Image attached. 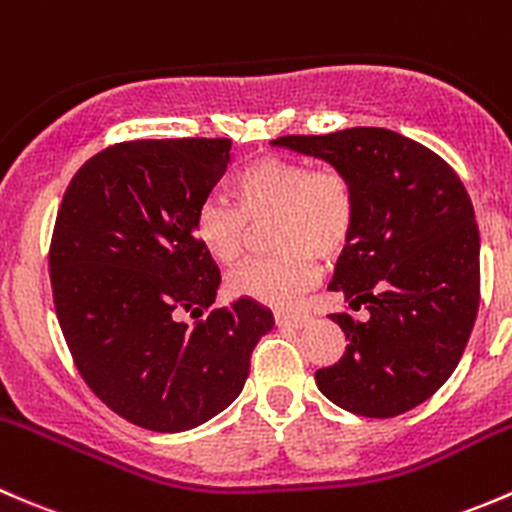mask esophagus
I'll use <instances>...</instances> for the list:
<instances>
[{
	"label": "esophagus",
	"mask_w": 512,
	"mask_h": 512,
	"mask_svg": "<svg viewBox=\"0 0 512 512\" xmlns=\"http://www.w3.org/2000/svg\"><path fill=\"white\" fill-rule=\"evenodd\" d=\"M310 323L308 315L303 313H288V310H278L276 313V325L283 330H300Z\"/></svg>",
	"instance_id": "34e87169"
}]
</instances>
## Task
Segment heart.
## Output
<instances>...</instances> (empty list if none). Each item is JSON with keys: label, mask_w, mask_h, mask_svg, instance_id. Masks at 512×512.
Instances as JSON below:
<instances>
[{"label": "heart", "mask_w": 512, "mask_h": 512, "mask_svg": "<svg viewBox=\"0 0 512 512\" xmlns=\"http://www.w3.org/2000/svg\"><path fill=\"white\" fill-rule=\"evenodd\" d=\"M224 204H204L194 236L219 266L244 256V224L271 217L268 244L278 254L249 261L231 273L229 291L239 298L286 308L315 281V258H333L355 229V189L335 167H308L286 157H261L226 184Z\"/></svg>", "instance_id": "heart-1"}]
</instances>
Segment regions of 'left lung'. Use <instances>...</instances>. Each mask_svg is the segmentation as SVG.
<instances>
[{
	"label": "left lung",
	"mask_w": 512,
	"mask_h": 512,
	"mask_svg": "<svg viewBox=\"0 0 512 512\" xmlns=\"http://www.w3.org/2000/svg\"><path fill=\"white\" fill-rule=\"evenodd\" d=\"M271 145L325 160L355 189V229L328 288L367 315H330L347 347L315 372L318 389L370 419L419 407L456 370L481 300V239L466 187L436 152L384 128Z\"/></svg>",
	"instance_id": "1"
}]
</instances>
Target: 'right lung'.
<instances>
[{
  "label": "right lung",
  "mask_w": 512,
  "mask_h": 512,
  "mask_svg": "<svg viewBox=\"0 0 512 512\" xmlns=\"http://www.w3.org/2000/svg\"><path fill=\"white\" fill-rule=\"evenodd\" d=\"M229 160L224 138L118 142L63 194L49 251L63 337L93 394L142 429L177 434L224 412L273 330L251 298L212 308L219 268L194 219Z\"/></svg>",
  "instance_id": "obj_1"
}]
</instances>
